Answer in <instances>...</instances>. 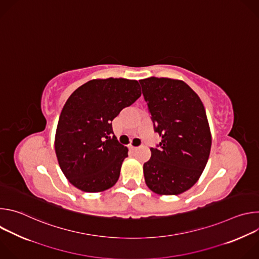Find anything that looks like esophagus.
<instances>
[{
	"label": "esophagus",
	"instance_id": "34e87169",
	"mask_svg": "<svg viewBox=\"0 0 259 259\" xmlns=\"http://www.w3.org/2000/svg\"><path fill=\"white\" fill-rule=\"evenodd\" d=\"M138 147L137 146H134V145H130V150H132V151H135V150H137Z\"/></svg>",
	"mask_w": 259,
	"mask_h": 259
}]
</instances>
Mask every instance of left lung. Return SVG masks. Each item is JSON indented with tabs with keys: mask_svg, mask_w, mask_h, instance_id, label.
Here are the masks:
<instances>
[{
	"mask_svg": "<svg viewBox=\"0 0 259 259\" xmlns=\"http://www.w3.org/2000/svg\"><path fill=\"white\" fill-rule=\"evenodd\" d=\"M155 131L162 137L143 164L146 186L158 195H179L200 178L209 159L211 132L198 94L183 81H139Z\"/></svg>",
	"mask_w": 259,
	"mask_h": 259,
	"instance_id": "left-lung-1",
	"label": "left lung"
}]
</instances>
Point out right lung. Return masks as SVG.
Segmentation results:
<instances>
[{
	"label": "right lung",
	"instance_id": "right-lung-1",
	"mask_svg": "<svg viewBox=\"0 0 259 259\" xmlns=\"http://www.w3.org/2000/svg\"><path fill=\"white\" fill-rule=\"evenodd\" d=\"M141 95L137 81L91 80L66 100L55 134V153L61 171L77 189L99 193L119 179L128 149L114 135L112 121Z\"/></svg>",
	"mask_w": 259,
	"mask_h": 259
}]
</instances>
